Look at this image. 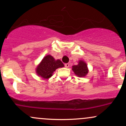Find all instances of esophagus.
I'll use <instances>...</instances> for the list:
<instances>
[{
    "mask_svg": "<svg viewBox=\"0 0 126 126\" xmlns=\"http://www.w3.org/2000/svg\"><path fill=\"white\" fill-rule=\"evenodd\" d=\"M64 66L66 68H67V67H69V66H70V64H69V63H66V64H64Z\"/></svg>",
    "mask_w": 126,
    "mask_h": 126,
    "instance_id": "34e87169",
    "label": "esophagus"
}]
</instances>
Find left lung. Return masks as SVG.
<instances>
[{"mask_svg":"<svg viewBox=\"0 0 126 126\" xmlns=\"http://www.w3.org/2000/svg\"><path fill=\"white\" fill-rule=\"evenodd\" d=\"M72 70L75 74L79 78L85 77L89 72L87 64L82 60H79L77 65L72 66Z\"/></svg>","mask_w":126,"mask_h":126,"instance_id":"8db88e82","label":"left lung"}]
</instances>
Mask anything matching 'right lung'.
I'll return each mask as SVG.
<instances>
[{"instance_id": "right-lung-1", "label": "right lung", "mask_w": 126, "mask_h": 126, "mask_svg": "<svg viewBox=\"0 0 126 126\" xmlns=\"http://www.w3.org/2000/svg\"><path fill=\"white\" fill-rule=\"evenodd\" d=\"M64 64L59 59L55 60L51 55L46 56L36 67L35 71L38 76L48 79L53 76V72L57 69L64 67Z\"/></svg>"}]
</instances>
